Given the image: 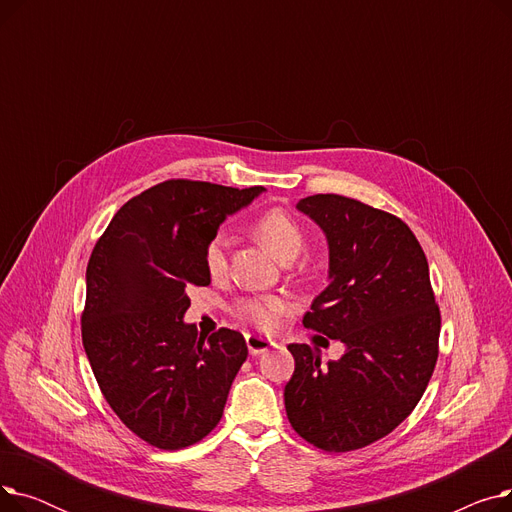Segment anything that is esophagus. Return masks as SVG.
Instances as JSON below:
<instances>
[{
    "label": "esophagus",
    "mask_w": 512,
    "mask_h": 512,
    "mask_svg": "<svg viewBox=\"0 0 512 512\" xmlns=\"http://www.w3.org/2000/svg\"><path fill=\"white\" fill-rule=\"evenodd\" d=\"M247 338V346H249V353L251 355H261V353H265L267 348H270L274 342L270 340V338H263V336H255V334H247L245 336Z\"/></svg>",
    "instance_id": "obj_1"
}]
</instances>
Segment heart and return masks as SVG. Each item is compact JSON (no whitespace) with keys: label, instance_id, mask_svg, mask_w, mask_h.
I'll return each mask as SVG.
<instances>
[{"label":"heart","instance_id":"1","mask_svg":"<svg viewBox=\"0 0 512 512\" xmlns=\"http://www.w3.org/2000/svg\"><path fill=\"white\" fill-rule=\"evenodd\" d=\"M253 234L270 249L278 259L290 261L299 257L307 245L301 224L284 209H267L253 224ZM205 270L211 278H222L228 270V240L224 234H215L203 251ZM286 303L280 297H242L232 305V313L247 324L270 330L274 328Z\"/></svg>","mask_w":512,"mask_h":512}]
</instances>
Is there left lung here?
Returning <instances> with one entry per match:
<instances>
[{
  "label": "left lung",
  "mask_w": 512,
  "mask_h": 512,
  "mask_svg": "<svg viewBox=\"0 0 512 512\" xmlns=\"http://www.w3.org/2000/svg\"><path fill=\"white\" fill-rule=\"evenodd\" d=\"M297 207L330 245V284L303 326L340 340L346 353L321 363L309 344H288L286 415L321 450H359L388 436L421 400L440 353V307L419 240L396 215L342 195H313Z\"/></svg>",
  "instance_id": "8db88e82"
}]
</instances>
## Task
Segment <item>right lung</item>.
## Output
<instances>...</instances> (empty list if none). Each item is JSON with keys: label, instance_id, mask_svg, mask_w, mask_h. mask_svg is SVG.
Wrapping results in <instances>:
<instances>
[{"label": "right lung", "instance_id": "obj_1", "mask_svg": "<svg viewBox=\"0 0 512 512\" xmlns=\"http://www.w3.org/2000/svg\"><path fill=\"white\" fill-rule=\"evenodd\" d=\"M263 186L172 178L124 203L87 265L83 346L107 405L161 450L201 442L220 423L249 351L240 332L186 326L188 290L209 286L203 251L228 213Z\"/></svg>", "mask_w": 512, "mask_h": 512}]
</instances>
